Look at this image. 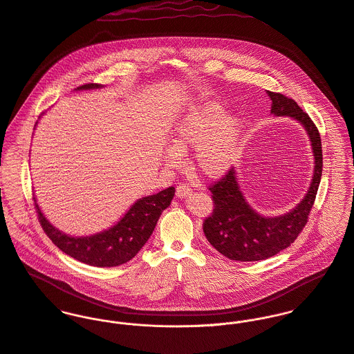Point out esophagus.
Listing matches in <instances>:
<instances>
[{
    "label": "esophagus",
    "mask_w": 354,
    "mask_h": 354,
    "mask_svg": "<svg viewBox=\"0 0 354 354\" xmlns=\"http://www.w3.org/2000/svg\"><path fill=\"white\" fill-rule=\"evenodd\" d=\"M190 193H192V190H190V187L186 186V185H180V186L176 187V197L180 198V200H182V198H186Z\"/></svg>",
    "instance_id": "1"
}]
</instances>
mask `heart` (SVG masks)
I'll return each mask as SVG.
<instances>
[{"mask_svg":"<svg viewBox=\"0 0 354 354\" xmlns=\"http://www.w3.org/2000/svg\"><path fill=\"white\" fill-rule=\"evenodd\" d=\"M243 137V122L217 101H205L182 115L171 131L172 147L164 151L168 167H178L183 151L193 149V165L216 179L234 164Z\"/></svg>","mask_w":354,"mask_h":354,"instance_id":"b5f03b06","label":"heart"}]
</instances>
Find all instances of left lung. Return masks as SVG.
Returning <instances> with one entry per match:
<instances>
[{
	"label": "left lung",
	"mask_w": 354,
	"mask_h": 354,
	"mask_svg": "<svg viewBox=\"0 0 354 354\" xmlns=\"http://www.w3.org/2000/svg\"><path fill=\"white\" fill-rule=\"evenodd\" d=\"M267 94L272 101L274 116L291 118L306 131L313 154V175L304 198L279 216H264L250 207L234 167L209 187L214 209L204 221V234L218 253L235 261L266 260L288 248L308 221L322 179V140L316 126L294 100L281 93L267 91Z\"/></svg>",
	"instance_id": "obj_1"
}]
</instances>
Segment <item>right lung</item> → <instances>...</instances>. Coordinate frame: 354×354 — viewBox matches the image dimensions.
I'll list each match as a JSON object with an SVG mask.
<instances>
[{
    "label": "right lung",
    "instance_id": "1",
    "mask_svg": "<svg viewBox=\"0 0 354 354\" xmlns=\"http://www.w3.org/2000/svg\"><path fill=\"white\" fill-rule=\"evenodd\" d=\"M104 84L87 83L75 88L76 91L102 88ZM38 122L35 123V126ZM175 189L168 187L157 194L137 200L122 218L109 228L91 235H68L55 227L41 211L35 201V208L41 225L52 242L75 260L93 267H118L133 257L143 248L160 218V214L171 205Z\"/></svg>",
    "mask_w": 354,
    "mask_h": 354
}]
</instances>
